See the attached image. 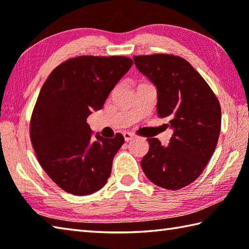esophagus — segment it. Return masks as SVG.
<instances>
[{"mask_svg":"<svg viewBox=\"0 0 249 249\" xmlns=\"http://www.w3.org/2000/svg\"><path fill=\"white\" fill-rule=\"evenodd\" d=\"M124 140L128 142L130 140H132V139H134V133L129 132V131H124Z\"/></svg>","mask_w":249,"mask_h":249,"instance_id":"1","label":"esophagus"}]
</instances>
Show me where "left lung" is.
Instances as JSON below:
<instances>
[{"mask_svg":"<svg viewBox=\"0 0 249 249\" xmlns=\"http://www.w3.org/2000/svg\"><path fill=\"white\" fill-rule=\"evenodd\" d=\"M136 67L158 87V113L168 118L174 134L168 145L149 138L141 166L162 188L178 190L201 175L219 140L221 106L204 78L184 58L134 55Z\"/></svg>","mask_w":249,"mask_h":249,"instance_id":"8db88e82","label":"left lung"}]
</instances>
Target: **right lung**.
<instances>
[{
  "label": "right lung",
  "mask_w": 249,
  "mask_h": 249,
  "mask_svg": "<svg viewBox=\"0 0 249 249\" xmlns=\"http://www.w3.org/2000/svg\"><path fill=\"white\" fill-rule=\"evenodd\" d=\"M133 64L127 56L81 55L59 64L42 85L30 118V140L43 171L75 196L99 190L124 144L121 133L106 139L86 122Z\"/></svg>",
  "instance_id": "obj_1"
}]
</instances>
